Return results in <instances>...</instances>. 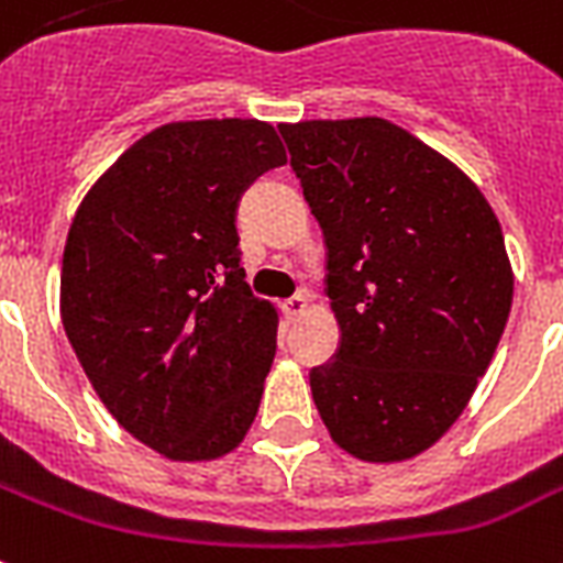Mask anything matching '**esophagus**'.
Wrapping results in <instances>:
<instances>
[{"instance_id":"obj_1","label":"esophagus","mask_w":563,"mask_h":563,"mask_svg":"<svg viewBox=\"0 0 563 563\" xmlns=\"http://www.w3.org/2000/svg\"><path fill=\"white\" fill-rule=\"evenodd\" d=\"M306 309H309V297L306 295H295V297H289V300H283V314H286L289 321L300 318Z\"/></svg>"}]
</instances>
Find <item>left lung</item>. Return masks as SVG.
Masks as SVG:
<instances>
[{
	"label": "left lung",
	"instance_id": "8db88e82",
	"mask_svg": "<svg viewBox=\"0 0 563 563\" xmlns=\"http://www.w3.org/2000/svg\"><path fill=\"white\" fill-rule=\"evenodd\" d=\"M280 135L341 329L309 373L318 413L358 460H410L456 422L504 335L515 280L500 222L456 164L385 118Z\"/></svg>",
	"mask_w": 563,
	"mask_h": 563
}]
</instances>
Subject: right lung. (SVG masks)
Returning <instances> with one entry per match:
<instances>
[{
	"instance_id": "add662e5",
	"label": "right lung",
	"mask_w": 563,
	"mask_h": 563,
	"mask_svg": "<svg viewBox=\"0 0 563 563\" xmlns=\"http://www.w3.org/2000/svg\"><path fill=\"white\" fill-rule=\"evenodd\" d=\"M283 162L272 123H167L98 178L68 228V341L109 413L167 460H217L257 416L277 312L245 283L236 208Z\"/></svg>"
}]
</instances>
